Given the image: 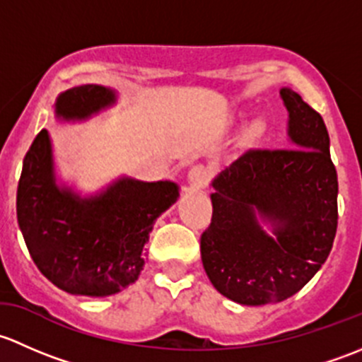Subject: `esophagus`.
<instances>
[{
	"mask_svg": "<svg viewBox=\"0 0 362 362\" xmlns=\"http://www.w3.org/2000/svg\"><path fill=\"white\" fill-rule=\"evenodd\" d=\"M211 181V170L204 165H195L189 169L188 182L193 188H206Z\"/></svg>",
	"mask_w": 362,
	"mask_h": 362,
	"instance_id": "esophagus-1",
	"label": "esophagus"
}]
</instances>
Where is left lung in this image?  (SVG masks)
<instances>
[{
    "label": "left lung",
    "instance_id": "obj_1",
    "mask_svg": "<svg viewBox=\"0 0 362 362\" xmlns=\"http://www.w3.org/2000/svg\"><path fill=\"white\" fill-rule=\"evenodd\" d=\"M281 98L289 148L247 150L230 163L212 181L211 226L200 237L209 281L240 305L277 303L300 291L337 235L338 176L326 125L291 88H281Z\"/></svg>",
    "mask_w": 362,
    "mask_h": 362
}]
</instances>
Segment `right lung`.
Segmentation results:
<instances>
[{
    "label": "right lung",
    "mask_w": 362,
    "mask_h": 362,
    "mask_svg": "<svg viewBox=\"0 0 362 362\" xmlns=\"http://www.w3.org/2000/svg\"><path fill=\"white\" fill-rule=\"evenodd\" d=\"M115 103L111 88L80 85L59 95L55 117L87 120ZM177 197L173 181L120 177L81 199L55 181L50 136L43 129L22 165L17 221L33 262L52 284L76 296H110L137 281L155 219Z\"/></svg>",
    "instance_id": "obj_1"
}]
</instances>
